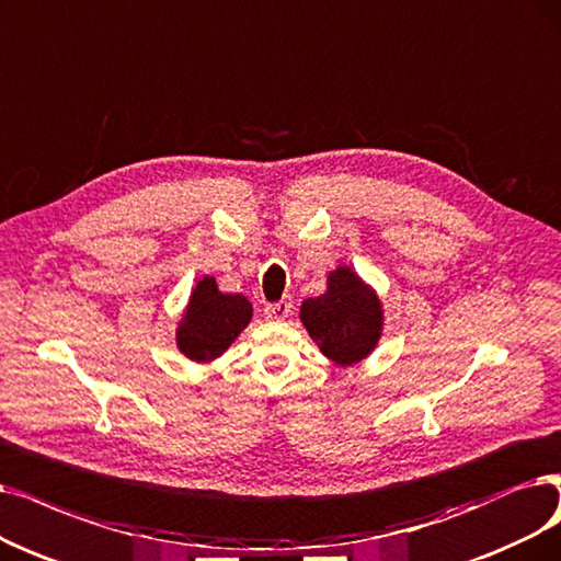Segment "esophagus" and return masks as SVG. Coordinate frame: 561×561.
<instances>
[{
  "label": "esophagus",
  "instance_id": "esophagus-1",
  "mask_svg": "<svg viewBox=\"0 0 561 561\" xmlns=\"http://www.w3.org/2000/svg\"><path fill=\"white\" fill-rule=\"evenodd\" d=\"M289 312H293V299H289V297H285V299L276 301V304H268L264 308V316L268 320H287Z\"/></svg>",
  "mask_w": 561,
  "mask_h": 561
}]
</instances>
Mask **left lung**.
Segmentation results:
<instances>
[{"label":"left lung","mask_w":561,"mask_h":561,"mask_svg":"<svg viewBox=\"0 0 561 561\" xmlns=\"http://www.w3.org/2000/svg\"><path fill=\"white\" fill-rule=\"evenodd\" d=\"M301 322L320 352L335 366L366 358L382 335V301L350 266L333 268L327 293L301 304Z\"/></svg>","instance_id":"1"}]
</instances>
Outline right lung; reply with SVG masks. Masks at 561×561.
<instances>
[{"instance_id":"add662e5","label":"right lung","mask_w":561,"mask_h":561,"mask_svg":"<svg viewBox=\"0 0 561 561\" xmlns=\"http://www.w3.org/2000/svg\"><path fill=\"white\" fill-rule=\"evenodd\" d=\"M253 318L251 301L222 295L216 278L205 276L191 293L188 308L176 327V347L191 362L207 364L226 352Z\"/></svg>"}]
</instances>
